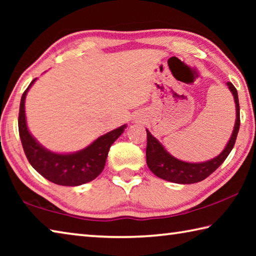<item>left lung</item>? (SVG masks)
<instances>
[{
	"label": "left lung",
	"instance_id": "1",
	"mask_svg": "<svg viewBox=\"0 0 256 256\" xmlns=\"http://www.w3.org/2000/svg\"><path fill=\"white\" fill-rule=\"evenodd\" d=\"M228 89L234 97L236 107V120L234 125V130L230 138L227 142L226 146L216 157L212 158L206 162H183V160L175 158L168 151L164 148V146L151 134L148 128L146 131V164H148L149 170L154 174L159 177V178L164 180L170 183L176 184H193L198 183L203 180H206L208 176H210L220 164H222L224 159L228 157L230 154L235 141L237 138V133L240 131V102H238V94L235 86H232V82H227Z\"/></svg>",
	"mask_w": 256,
	"mask_h": 256
}]
</instances>
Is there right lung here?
Returning a JSON list of instances; mask_svg holds the SVG:
<instances>
[{
    "mask_svg": "<svg viewBox=\"0 0 256 256\" xmlns=\"http://www.w3.org/2000/svg\"><path fill=\"white\" fill-rule=\"evenodd\" d=\"M36 80L37 78L32 81L21 97L18 120L21 144L30 164L46 180L58 185L79 186L94 180L102 172L110 148L126 128V124L100 136L76 152L50 151L30 133L26 118V97Z\"/></svg>",
    "mask_w": 256,
    "mask_h": 256,
    "instance_id": "right-lung-1",
    "label": "right lung"
}]
</instances>
